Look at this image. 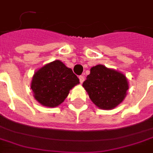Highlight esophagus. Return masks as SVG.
Listing matches in <instances>:
<instances>
[{
    "instance_id": "34e87169",
    "label": "esophagus",
    "mask_w": 153,
    "mask_h": 153,
    "mask_svg": "<svg viewBox=\"0 0 153 153\" xmlns=\"http://www.w3.org/2000/svg\"><path fill=\"white\" fill-rule=\"evenodd\" d=\"M79 79H80V82L81 83H83V81H85V77H84L83 76H79Z\"/></svg>"
}]
</instances>
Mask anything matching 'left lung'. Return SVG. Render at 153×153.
<instances>
[{"label": "left lung", "mask_w": 153, "mask_h": 153, "mask_svg": "<svg viewBox=\"0 0 153 153\" xmlns=\"http://www.w3.org/2000/svg\"><path fill=\"white\" fill-rule=\"evenodd\" d=\"M83 87L97 107L111 110L123 101L128 83L123 73L98 64L90 69Z\"/></svg>", "instance_id": "1"}]
</instances>
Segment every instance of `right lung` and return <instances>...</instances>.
Instances as JSON below:
<instances>
[{
  "instance_id": "1",
  "label": "right lung",
  "mask_w": 153,
  "mask_h": 153,
  "mask_svg": "<svg viewBox=\"0 0 153 153\" xmlns=\"http://www.w3.org/2000/svg\"><path fill=\"white\" fill-rule=\"evenodd\" d=\"M79 78L59 60L44 65L34 73L31 89L34 98L42 105L56 107L64 102Z\"/></svg>"
}]
</instances>
